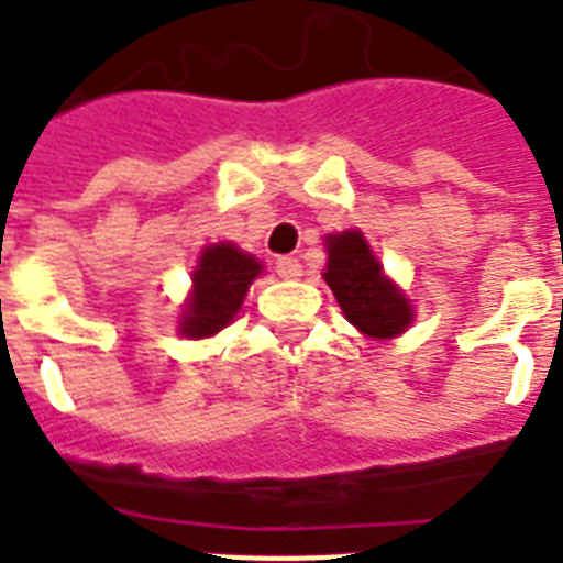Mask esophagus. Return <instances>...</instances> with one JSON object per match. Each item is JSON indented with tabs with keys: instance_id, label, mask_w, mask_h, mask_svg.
Here are the masks:
<instances>
[{
	"instance_id": "esophagus-1",
	"label": "esophagus",
	"mask_w": 563,
	"mask_h": 563,
	"mask_svg": "<svg viewBox=\"0 0 563 563\" xmlns=\"http://www.w3.org/2000/svg\"><path fill=\"white\" fill-rule=\"evenodd\" d=\"M274 272L280 274L283 280H298L300 272H303V265H300L295 256H280V260L274 263Z\"/></svg>"
}]
</instances>
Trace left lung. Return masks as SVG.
<instances>
[{
    "label": "left lung",
    "mask_w": 563,
    "mask_h": 563,
    "mask_svg": "<svg viewBox=\"0 0 563 563\" xmlns=\"http://www.w3.org/2000/svg\"><path fill=\"white\" fill-rule=\"evenodd\" d=\"M327 254L324 280L356 330L371 339H391L409 327V300L391 280H385L383 265L376 263L360 230L327 236Z\"/></svg>",
    "instance_id": "left-lung-1"
}]
</instances>
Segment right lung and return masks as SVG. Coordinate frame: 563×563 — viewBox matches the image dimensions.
Returning <instances> with one entry per match:
<instances>
[{"mask_svg":"<svg viewBox=\"0 0 563 563\" xmlns=\"http://www.w3.org/2000/svg\"><path fill=\"white\" fill-rule=\"evenodd\" d=\"M256 274L260 263L236 245L219 242L207 247L192 272V298L180 318V333L187 339H207L224 330L242 307Z\"/></svg>","mask_w":563,"mask_h":563,"instance_id":"1","label":"right lung"}]
</instances>
